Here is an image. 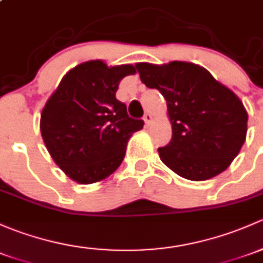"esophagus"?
<instances>
[{"mask_svg":"<svg viewBox=\"0 0 263 263\" xmlns=\"http://www.w3.org/2000/svg\"><path fill=\"white\" fill-rule=\"evenodd\" d=\"M143 121H145L146 126H150L151 122H153V116H151L150 113H146V115L143 116Z\"/></svg>","mask_w":263,"mask_h":263,"instance_id":"34e87169","label":"esophagus"}]
</instances>
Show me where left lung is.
Instances as JSON below:
<instances>
[{"label":"left lung","instance_id":"left-lung-1","mask_svg":"<svg viewBox=\"0 0 263 263\" xmlns=\"http://www.w3.org/2000/svg\"><path fill=\"white\" fill-rule=\"evenodd\" d=\"M141 82L166 99L173 137L161 161L181 178L208 180L231 165L246 141L248 115L229 88L186 62L137 63Z\"/></svg>","mask_w":263,"mask_h":263}]
</instances>
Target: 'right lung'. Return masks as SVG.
I'll list each match as a JSON object with an SVG mask.
<instances>
[{
	"mask_svg": "<svg viewBox=\"0 0 263 263\" xmlns=\"http://www.w3.org/2000/svg\"><path fill=\"white\" fill-rule=\"evenodd\" d=\"M134 65L107 66L90 60L70 69L43 108L40 131L52 160L79 184H93L117 170L132 134L142 120L127 115L116 98Z\"/></svg>",
	"mask_w": 263,
	"mask_h": 263,
	"instance_id": "add662e5",
	"label": "right lung"
}]
</instances>
